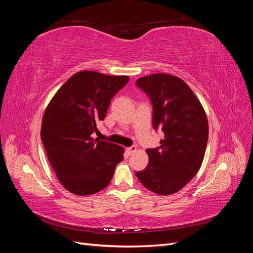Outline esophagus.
Instances as JSON below:
<instances>
[{
	"label": "esophagus",
	"instance_id": "obj_1",
	"mask_svg": "<svg viewBox=\"0 0 253 253\" xmlns=\"http://www.w3.org/2000/svg\"><path fill=\"white\" fill-rule=\"evenodd\" d=\"M137 150V148L135 147V145H132V147L129 148H126V152L128 153V154H133V153H135Z\"/></svg>",
	"mask_w": 253,
	"mask_h": 253
}]
</instances>
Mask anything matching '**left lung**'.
Segmentation results:
<instances>
[{
    "label": "left lung",
    "mask_w": 253,
    "mask_h": 253,
    "mask_svg": "<svg viewBox=\"0 0 253 253\" xmlns=\"http://www.w3.org/2000/svg\"><path fill=\"white\" fill-rule=\"evenodd\" d=\"M136 85L153 105V126L165 134L160 147L148 149L149 165L136 172L143 187L159 195L178 192L203 164L209 126L201 101L182 79L170 74L139 78Z\"/></svg>",
    "instance_id": "1"
}]
</instances>
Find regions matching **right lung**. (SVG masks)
<instances>
[{
	"mask_svg": "<svg viewBox=\"0 0 253 253\" xmlns=\"http://www.w3.org/2000/svg\"><path fill=\"white\" fill-rule=\"evenodd\" d=\"M127 76L94 71L76 73L52 97L42 118L41 139L59 181L76 195H90L108 187L124 160L121 145L94 138L111 99Z\"/></svg>",
	"mask_w": 253,
	"mask_h": 253,
	"instance_id": "right-lung-1",
	"label": "right lung"
}]
</instances>
